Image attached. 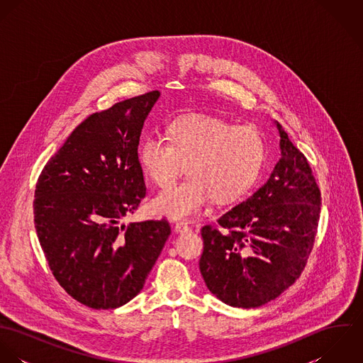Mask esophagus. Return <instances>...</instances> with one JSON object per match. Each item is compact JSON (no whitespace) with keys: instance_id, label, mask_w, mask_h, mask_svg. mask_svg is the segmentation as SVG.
I'll list each match as a JSON object with an SVG mask.
<instances>
[{"instance_id":"1","label":"esophagus","mask_w":363,"mask_h":363,"mask_svg":"<svg viewBox=\"0 0 363 363\" xmlns=\"http://www.w3.org/2000/svg\"><path fill=\"white\" fill-rule=\"evenodd\" d=\"M174 230H176L177 233H187V232L191 230V228H190L187 223H184V222H177V223L174 225Z\"/></svg>"}]
</instances>
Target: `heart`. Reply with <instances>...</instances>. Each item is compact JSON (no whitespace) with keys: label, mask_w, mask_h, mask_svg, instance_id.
<instances>
[{"label":"heart","mask_w":363,"mask_h":363,"mask_svg":"<svg viewBox=\"0 0 363 363\" xmlns=\"http://www.w3.org/2000/svg\"><path fill=\"white\" fill-rule=\"evenodd\" d=\"M169 141L147 137L140 147L145 174L160 189L170 186L187 163L189 177L152 201L156 213L173 219L201 213L212 197L232 203L243 197L259 177L265 143L255 127H236L206 114L174 120Z\"/></svg>","instance_id":"b5f03b06"}]
</instances>
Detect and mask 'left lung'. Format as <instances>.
I'll return each mask as SVG.
<instances>
[{"mask_svg": "<svg viewBox=\"0 0 363 363\" xmlns=\"http://www.w3.org/2000/svg\"><path fill=\"white\" fill-rule=\"evenodd\" d=\"M281 159L259 190L201 229L200 271L233 308H259L302 274L314 245L321 194L311 164L277 124Z\"/></svg>", "mask_w": 363, "mask_h": 363, "instance_id": "obj_1", "label": "left lung"}]
</instances>
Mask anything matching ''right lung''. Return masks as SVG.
Masks as SVG:
<instances>
[{
	"mask_svg": "<svg viewBox=\"0 0 363 363\" xmlns=\"http://www.w3.org/2000/svg\"><path fill=\"white\" fill-rule=\"evenodd\" d=\"M159 95L151 91L86 117L36 183L35 228L52 275L92 309L135 298L170 235L166 219L121 225L147 194L138 145Z\"/></svg>",
	"mask_w": 363,
	"mask_h": 363,
	"instance_id": "1",
	"label": "right lung"
}]
</instances>
